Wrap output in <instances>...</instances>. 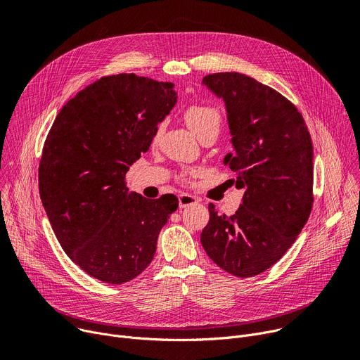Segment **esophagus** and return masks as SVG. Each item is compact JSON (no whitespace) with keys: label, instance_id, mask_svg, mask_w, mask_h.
I'll use <instances>...</instances> for the list:
<instances>
[{"label":"esophagus","instance_id":"1","mask_svg":"<svg viewBox=\"0 0 360 360\" xmlns=\"http://www.w3.org/2000/svg\"><path fill=\"white\" fill-rule=\"evenodd\" d=\"M198 200L193 195H188V194H181L179 195V208H185V207H189L193 204H197Z\"/></svg>","mask_w":360,"mask_h":360}]
</instances>
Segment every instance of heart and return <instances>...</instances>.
<instances>
[{
	"label": "heart",
	"instance_id": "b5f03b06",
	"mask_svg": "<svg viewBox=\"0 0 360 360\" xmlns=\"http://www.w3.org/2000/svg\"><path fill=\"white\" fill-rule=\"evenodd\" d=\"M185 122L193 130V133L200 139L205 133H217L221 127V114L220 111L211 107V105H202V104H193L189 105L185 112ZM181 181L186 179V172L179 175Z\"/></svg>",
	"mask_w": 360,
	"mask_h": 360
}]
</instances>
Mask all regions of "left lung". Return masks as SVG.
<instances>
[{
	"mask_svg": "<svg viewBox=\"0 0 360 360\" xmlns=\"http://www.w3.org/2000/svg\"><path fill=\"white\" fill-rule=\"evenodd\" d=\"M202 84L226 104L234 150L224 163L245 194L230 217L208 205L201 243L226 272L255 276L285 255L309 217L313 143L297 107L274 88L238 72L211 74Z\"/></svg>",
	"mask_w": 360,
	"mask_h": 360,
	"instance_id": "left-lung-1",
	"label": "left lung"
}]
</instances>
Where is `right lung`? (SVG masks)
<instances>
[{
    "label": "right lung",
    "mask_w": 360,
    "mask_h": 360,
    "mask_svg": "<svg viewBox=\"0 0 360 360\" xmlns=\"http://www.w3.org/2000/svg\"><path fill=\"white\" fill-rule=\"evenodd\" d=\"M176 98L171 82L103 77L62 107L46 137L43 207L65 253L95 279L120 285L140 275L178 208L172 194L148 200L126 186L130 166L149 150Z\"/></svg>",
    "instance_id": "obj_1"
}]
</instances>
